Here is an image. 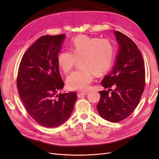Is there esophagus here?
I'll use <instances>...</instances> for the list:
<instances>
[{"label": "esophagus", "mask_w": 159, "mask_h": 159, "mask_svg": "<svg viewBox=\"0 0 159 159\" xmlns=\"http://www.w3.org/2000/svg\"><path fill=\"white\" fill-rule=\"evenodd\" d=\"M86 94H87V92H86V91H79V92H78V96L79 98L81 97V96L85 95Z\"/></svg>", "instance_id": "obj_1"}]
</instances>
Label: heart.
Here are the masks:
<instances>
[{"instance_id": "b5f03b06", "label": "heart", "mask_w": 159, "mask_h": 159, "mask_svg": "<svg viewBox=\"0 0 159 159\" xmlns=\"http://www.w3.org/2000/svg\"><path fill=\"white\" fill-rule=\"evenodd\" d=\"M70 51H62L57 55V62L64 74H68L74 66L76 60H80L81 68L68 76L66 86L71 90L88 89L93 80V74L102 75L113 65L115 48L113 43L107 38L80 35L70 43Z\"/></svg>"}]
</instances>
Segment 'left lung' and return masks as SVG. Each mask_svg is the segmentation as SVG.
Segmentation results:
<instances>
[{
  "label": "left lung",
  "mask_w": 159,
  "mask_h": 159,
  "mask_svg": "<svg viewBox=\"0 0 159 159\" xmlns=\"http://www.w3.org/2000/svg\"><path fill=\"white\" fill-rule=\"evenodd\" d=\"M115 34L119 51L112 71L101 82L108 89L99 91L101 97L97 105L101 116L113 123L131 115L145 87V64L141 51L135 43L121 32L115 31Z\"/></svg>",
  "instance_id": "8db88e82"
}]
</instances>
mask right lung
<instances>
[{
    "instance_id": "right-lung-1",
    "label": "right lung",
    "mask_w": 159,
    "mask_h": 159,
    "mask_svg": "<svg viewBox=\"0 0 159 159\" xmlns=\"http://www.w3.org/2000/svg\"><path fill=\"white\" fill-rule=\"evenodd\" d=\"M64 37H40L24 54L18 68L16 86L22 102L31 117L46 127L64 123L78 99L74 91L57 94L64 85L57 62Z\"/></svg>"
}]
</instances>
